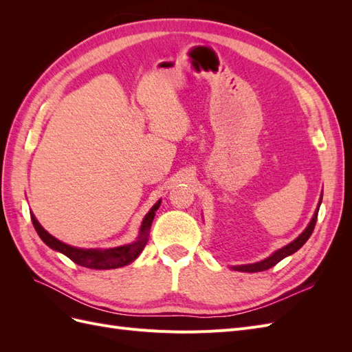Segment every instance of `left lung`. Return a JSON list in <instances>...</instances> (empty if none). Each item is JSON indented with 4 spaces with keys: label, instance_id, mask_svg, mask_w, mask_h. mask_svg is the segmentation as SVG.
Segmentation results:
<instances>
[{
    "label": "left lung",
    "instance_id": "8db88e82",
    "mask_svg": "<svg viewBox=\"0 0 352 352\" xmlns=\"http://www.w3.org/2000/svg\"><path fill=\"white\" fill-rule=\"evenodd\" d=\"M320 204H322V198H320V201H318L317 210H316L314 216H313V219H311V221H310V225L307 226V229H305V230L301 233V235L298 236L294 242L287 243L286 247L278 250L274 254H272L269 258H265V260H263V261H260V263H254V264H248V265H236V267H233V269L238 270V272H247V273H255V272L269 270V269L273 267V265L278 264L280 260H283L285 257H287V255H291V254L296 252V251L300 250V248L302 247V245L308 241V238L311 236V233H313L314 226H316V221H317V214H318V208H320Z\"/></svg>",
    "mask_w": 352,
    "mask_h": 352
}]
</instances>
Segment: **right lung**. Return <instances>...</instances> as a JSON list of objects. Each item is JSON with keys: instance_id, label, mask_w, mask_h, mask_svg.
<instances>
[{"instance_id": "obj_1", "label": "right lung", "mask_w": 352, "mask_h": 352, "mask_svg": "<svg viewBox=\"0 0 352 352\" xmlns=\"http://www.w3.org/2000/svg\"><path fill=\"white\" fill-rule=\"evenodd\" d=\"M160 204H162V199H158L155 202V206L145 216L141 225L140 238H138L136 242L124 245V247L110 248V250H82V248L70 247V245L63 243L54 236H51L50 233L39 225L34 214H30V219H32V223H34V228L38 232L39 238L44 241L50 248L65 254L66 257H69L73 263L82 265V267L109 270V269H117V267L127 265L141 254V251L144 250V247L148 242V235H150V229L153 225L155 211L158 210Z\"/></svg>"}]
</instances>
